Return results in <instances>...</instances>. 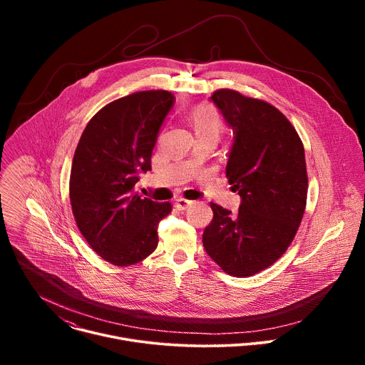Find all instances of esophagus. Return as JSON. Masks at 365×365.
Segmentation results:
<instances>
[{
    "label": "esophagus",
    "mask_w": 365,
    "mask_h": 365,
    "mask_svg": "<svg viewBox=\"0 0 365 365\" xmlns=\"http://www.w3.org/2000/svg\"><path fill=\"white\" fill-rule=\"evenodd\" d=\"M193 202L192 200H187V199H183V197H179L178 200H176V203H175V206L178 207L179 211H185V210H187V207L192 205Z\"/></svg>",
    "instance_id": "obj_1"
}]
</instances>
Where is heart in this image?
Instances as JSON below:
<instances>
[{"label":"heart","instance_id":"obj_1","mask_svg":"<svg viewBox=\"0 0 365 365\" xmlns=\"http://www.w3.org/2000/svg\"><path fill=\"white\" fill-rule=\"evenodd\" d=\"M190 123L196 137L212 135L220 137L224 130V123L220 114L211 107H199L192 111Z\"/></svg>","mask_w":365,"mask_h":365}]
</instances>
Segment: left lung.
<instances>
[{
    "label": "left lung",
    "instance_id": "obj_1",
    "mask_svg": "<svg viewBox=\"0 0 365 365\" xmlns=\"http://www.w3.org/2000/svg\"><path fill=\"white\" fill-rule=\"evenodd\" d=\"M210 99L234 133L227 178L241 203L237 214L211 203L202 242L225 273L247 277L277 262L296 235L307 196L304 148L270 103L232 89Z\"/></svg>",
    "mask_w": 365,
    "mask_h": 365
}]
</instances>
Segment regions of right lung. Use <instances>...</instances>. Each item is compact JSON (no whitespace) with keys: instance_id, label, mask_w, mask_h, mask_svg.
Masks as SVG:
<instances>
[{"instance_id":"add662e5","label":"right lung","mask_w":365,"mask_h":365,"mask_svg":"<svg viewBox=\"0 0 365 365\" xmlns=\"http://www.w3.org/2000/svg\"><path fill=\"white\" fill-rule=\"evenodd\" d=\"M175 96L143 91L99 110L78 143L69 196L81 234L91 248L115 266L140 263L158 247V225L172 211L134 192L151 170V153Z\"/></svg>"}]
</instances>
